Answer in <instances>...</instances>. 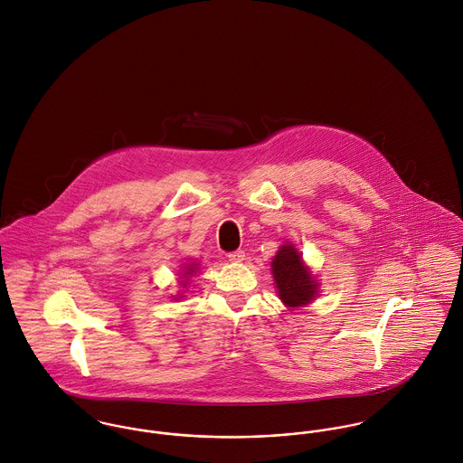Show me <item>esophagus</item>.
Instances as JSON below:
<instances>
[{"mask_svg": "<svg viewBox=\"0 0 463 463\" xmlns=\"http://www.w3.org/2000/svg\"><path fill=\"white\" fill-rule=\"evenodd\" d=\"M244 251H232V253H228V260L230 262H233V264H241V262H244Z\"/></svg>", "mask_w": 463, "mask_h": 463, "instance_id": "34e87169", "label": "esophagus"}]
</instances>
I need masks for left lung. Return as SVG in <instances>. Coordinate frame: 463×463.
I'll use <instances>...</instances> for the list:
<instances>
[{
	"label": "left lung",
	"mask_w": 463,
	"mask_h": 463,
	"mask_svg": "<svg viewBox=\"0 0 463 463\" xmlns=\"http://www.w3.org/2000/svg\"><path fill=\"white\" fill-rule=\"evenodd\" d=\"M272 276L278 296L288 308H299L312 303L317 296V279L308 265L303 262V253L294 244H283L272 259Z\"/></svg>",
	"instance_id": "1"
}]
</instances>
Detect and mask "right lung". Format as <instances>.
I'll use <instances>...</instances> for the list:
<instances>
[{
	"instance_id": "right-lung-1",
	"label": "right lung",
	"mask_w": 463,
	"mask_h": 463,
	"mask_svg": "<svg viewBox=\"0 0 463 463\" xmlns=\"http://www.w3.org/2000/svg\"><path fill=\"white\" fill-rule=\"evenodd\" d=\"M185 269H187V270L184 272V278L187 279L189 276H193V274H194V269H196V264H191L189 265V267H185ZM182 285H184V287H187V281H182Z\"/></svg>"
}]
</instances>
